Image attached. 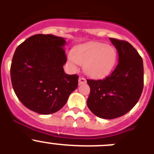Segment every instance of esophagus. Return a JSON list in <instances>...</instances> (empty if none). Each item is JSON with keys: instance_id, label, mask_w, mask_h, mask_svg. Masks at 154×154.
<instances>
[{"instance_id": "34e87169", "label": "esophagus", "mask_w": 154, "mask_h": 154, "mask_svg": "<svg viewBox=\"0 0 154 154\" xmlns=\"http://www.w3.org/2000/svg\"><path fill=\"white\" fill-rule=\"evenodd\" d=\"M86 83V79L84 77H79V85H82V84Z\"/></svg>"}]
</instances>
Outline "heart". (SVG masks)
<instances>
[{
	"label": "heart",
	"instance_id": "1",
	"mask_svg": "<svg viewBox=\"0 0 154 154\" xmlns=\"http://www.w3.org/2000/svg\"><path fill=\"white\" fill-rule=\"evenodd\" d=\"M117 54L112 46L103 43H89L76 47L69 56L71 65H84V72L92 78H100L112 70Z\"/></svg>",
	"mask_w": 154,
	"mask_h": 154
}]
</instances>
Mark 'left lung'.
<instances>
[{"label": "left lung", "mask_w": 154, "mask_h": 154, "mask_svg": "<svg viewBox=\"0 0 154 154\" xmlns=\"http://www.w3.org/2000/svg\"><path fill=\"white\" fill-rule=\"evenodd\" d=\"M119 54V63L103 79H87L90 93L87 106L102 119L122 116L134 107L143 89V63L141 56L126 41L109 38Z\"/></svg>", "instance_id": "8db88e82"}]
</instances>
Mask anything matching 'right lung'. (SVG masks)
Returning <instances> with one entry per match:
<instances>
[{"instance_id": "right-lung-1", "label": "right lung", "mask_w": 154, "mask_h": 154, "mask_svg": "<svg viewBox=\"0 0 154 154\" xmlns=\"http://www.w3.org/2000/svg\"><path fill=\"white\" fill-rule=\"evenodd\" d=\"M63 38L35 35L19 45L11 65L16 96L24 106L42 115L58 111L78 87L79 76L68 75Z\"/></svg>"}]
</instances>
